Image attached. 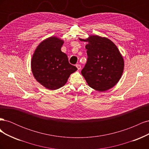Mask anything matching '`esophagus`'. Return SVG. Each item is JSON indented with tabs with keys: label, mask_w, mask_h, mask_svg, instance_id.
<instances>
[{
	"label": "esophagus",
	"mask_w": 149,
	"mask_h": 149,
	"mask_svg": "<svg viewBox=\"0 0 149 149\" xmlns=\"http://www.w3.org/2000/svg\"><path fill=\"white\" fill-rule=\"evenodd\" d=\"M76 68H77L78 70H81V65H79V64L76 65Z\"/></svg>",
	"instance_id": "34e87169"
}]
</instances>
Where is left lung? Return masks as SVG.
Here are the masks:
<instances>
[{
	"label": "left lung",
	"mask_w": 149,
	"mask_h": 149,
	"mask_svg": "<svg viewBox=\"0 0 149 149\" xmlns=\"http://www.w3.org/2000/svg\"><path fill=\"white\" fill-rule=\"evenodd\" d=\"M88 60L81 71L88 84L99 91H106L118 83L123 74L124 59L118 47L111 40L97 35L86 39Z\"/></svg>",
	"instance_id": "8db88e82"
}]
</instances>
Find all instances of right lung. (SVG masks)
<instances>
[{
	"label": "right lung",
	"instance_id": "add662e5",
	"mask_svg": "<svg viewBox=\"0 0 149 149\" xmlns=\"http://www.w3.org/2000/svg\"><path fill=\"white\" fill-rule=\"evenodd\" d=\"M63 40L51 37L40 43L31 61L34 78L45 88L59 89L66 83L77 68L69 63L67 55L61 51Z\"/></svg>",
	"mask_w": 149,
	"mask_h": 149
}]
</instances>
